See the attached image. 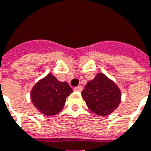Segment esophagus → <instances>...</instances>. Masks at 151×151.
<instances>
[{
  "mask_svg": "<svg viewBox=\"0 0 151 151\" xmlns=\"http://www.w3.org/2000/svg\"><path fill=\"white\" fill-rule=\"evenodd\" d=\"M74 91H75L81 92L82 91H83V86H76V87H75V88H74Z\"/></svg>",
  "mask_w": 151,
  "mask_h": 151,
  "instance_id": "1",
  "label": "esophagus"
}]
</instances>
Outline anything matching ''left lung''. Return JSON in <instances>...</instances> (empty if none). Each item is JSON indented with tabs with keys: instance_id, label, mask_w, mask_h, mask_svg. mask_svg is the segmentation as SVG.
<instances>
[{
	"instance_id": "8db88e82",
	"label": "left lung",
	"mask_w": 151,
	"mask_h": 151,
	"mask_svg": "<svg viewBox=\"0 0 151 151\" xmlns=\"http://www.w3.org/2000/svg\"><path fill=\"white\" fill-rule=\"evenodd\" d=\"M81 94L89 109L102 116L111 114L121 101L120 89L101 72L86 84Z\"/></svg>"
}]
</instances>
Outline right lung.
<instances>
[{
	"mask_svg": "<svg viewBox=\"0 0 151 151\" xmlns=\"http://www.w3.org/2000/svg\"><path fill=\"white\" fill-rule=\"evenodd\" d=\"M72 87L67 82H60L50 73L36 83L31 91V100L39 113L54 116L62 110Z\"/></svg>",
	"mask_w": 151,
	"mask_h": 151,
	"instance_id": "right-lung-1",
	"label": "right lung"
}]
</instances>
